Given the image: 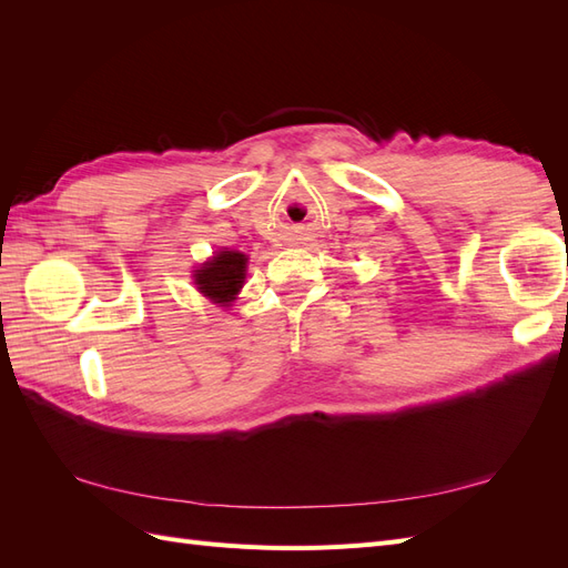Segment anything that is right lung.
<instances>
[{"label":"right lung","instance_id":"add662e5","mask_svg":"<svg viewBox=\"0 0 568 568\" xmlns=\"http://www.w3.org/2000/svg\"><path fill=\"white\" fill-rule=\"evenodd\" d=\"M246 261L248 257L239 251H220L194 274L201 294L215 303L234 301L246 277Z\"/></svg>","mask_w":568,"mask_h":568}]
</instances>
